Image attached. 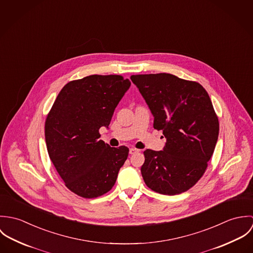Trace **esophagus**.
<instances>
[{"instance_id":"esophagus-1","label":"esophagus","mask_w":253,"mask_h":253,"mask_svg":"<svg viewBox=\"0 0 253 253\" xmlns=\"http://www.w3.org/2000/svg\"><path fill=\"white\" fill-rule=\"evenodd\" d=\"M139 151H140V150H138V149H136V148H133V147H132V148H130V149H129V154H131V155H132V154H135V153H137V152H139Z\"/></svg>"}]
</instances>
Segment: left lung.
Instances as JSON below:
<instances>
[{
	"instance_id": "left-lung-1",
	"label": "left lung",
	"mask_w": 253,
	"mask_h": 253,
	"mask_svg": "<svg viewBox=\"0 0 253 253\" xmlns=\"http://www.w3.org/2000/svg\"><path fill=\"white\" fill-rule=\"evenodd\" d=\"M130 79L154 116V128L167 138L163 151H144L145 184L164 195L186 192L204 175L218 139L219 122L210 95L199 83L171 74Z\"/></svg>"
}]
</instances>
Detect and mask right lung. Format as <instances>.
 <instances>
[{
    "mask_svg": "<svg viewBox=\"0 0 253 253\" xmlns=\"http://www.w3.org/2000/svg\"><path fill=\"white\" fill-rule=\"evenodd\" d=\"M130 86L120 75H91L66 84L44 124L48 156L66 187L93 199L109 192L128 156V148L110 147L99 128Z\"/></svg>",
    "mask_w": 253,
    "mask_h": 253,
    "instance_id": "add662e5",
    "label": "right lung"
}]
</instances>
